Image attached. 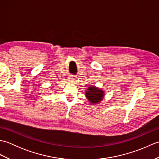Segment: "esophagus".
Listing matches in <instances>:
<instances>
[{
    "label": "esophagus",
    "instance_id": "obj_1",
    "mask_svg": "<svg viewBox=\"0 0 159 159\" xmlns=\"http://www.w3.org/2000/svg\"><path fill=\"white\" fill-rule=\"evenodd\" d=\"M68 80H69L70 82H74V78L73 76H70V77L68 78Z\"/></svg>",
    "mask_w": 159,
    "mask_h": 159
}]
</instances>
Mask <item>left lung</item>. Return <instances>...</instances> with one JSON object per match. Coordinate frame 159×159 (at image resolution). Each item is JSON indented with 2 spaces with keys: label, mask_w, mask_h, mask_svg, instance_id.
Wrapping results in <instances>:
<instances>
[{
  "label": "left lung",
  "mask_w": 159,
  "mask_h": 159,
  "mask_svg": "<svg viewBox=\"0 0 159 159\" xmlns=\"http://www.w3.org/2000/svg\"><path fill=\"white\" fill-rule=\"evenodd\" d=\"M104 96V91L96 86H91L85 91L87 99L92 104H96L100 102V101L102 100Z\"/></svg>",
  "instance_id": "obj_1"
}]
</instances>
